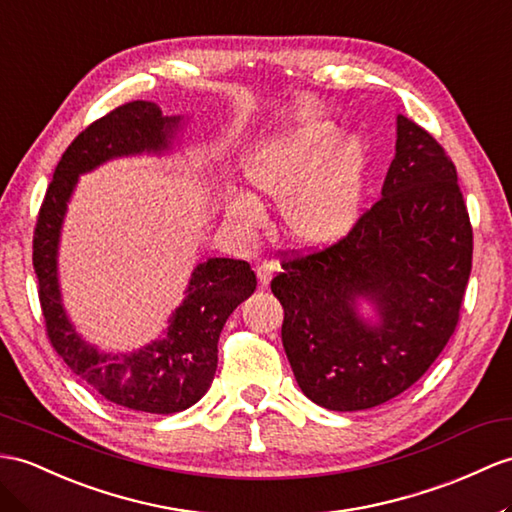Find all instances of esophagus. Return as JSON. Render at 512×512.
Here are the masks:
<instances>
[{"label":"esophagus","mask_w":512,"mask_h":512,"mask_svg":"<svg viewBox=\"0 0 512 512\" xmlns=\"http://www.w3.org/2000/svg\"><path fill=\"white\" fill-rule=\"evenodd\" d=\"M276 269H278V265L273 263V260H263V263L256 267V276H258L260 284L267 286L269 280L273 278V273H276Z\"/></svg>","instance_id":"34e87169"}]
</instances>
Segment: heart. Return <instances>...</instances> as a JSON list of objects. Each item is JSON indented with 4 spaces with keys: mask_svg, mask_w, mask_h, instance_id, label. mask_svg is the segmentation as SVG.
Returning <instances> with one entry per match:
<instances>
[{
    "mask_svg": "<svg viewBox=\"0 0 512 512\" xmlns=\"http://www.w3.org/2000/svg\"><path fill=\"white\" fill-rule=\"evenodd\" d=\"M369 149L358 136L341 141L332 123H306L282 134L245 162V178L280 202L282 228L299 245L323 247L343 239L360 217ZM228 215L245 228L263 219L258 199L232 193Z\"/></svg>",
    "mask_w": 512,
    "mask_h": 512,
    "instance_id": "1",
    "label": "heart"
}]
</instances>
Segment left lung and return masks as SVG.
I'll return each mask as SVG.
<instances>
[{
  "instance_id": "left-lung-1",
  "label": "left lung",
  "mask_w": 512,
  "mask_h": 512,
  "mask_svg": "<svg viewBox=\"0 0 512 512\" xmlns=\"http://www.w3.org/2000/svg\"><path fill=\"white\" fill-rule=\"evenodd\" d=\"M473 230L452 158L397 115L382 197L336 243L286 254L271 291L299 389L328 410L393 400L430 369L458 326ZM363 296L379 321L357 315Z\"/></svg>"
}]
</instances>
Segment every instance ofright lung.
<instances>
[{"label": "right lung", "instance_id": "1", "mask_svg": "<svg viewBox=\"0 0 512 512\" xmlns=\"http://www.w3.org/2000/svg\"><path fill=\"white\" fill-rule=\"evenodd\" d=\"M180 117H162L154 102H128L93 121L65 149L49 182L34 228L32 265L47 339L67 367L104 400L171 415L199 402L217 371V343L232 310L254 293L256 276L245 260L208 258L193 271L184 302L158 341L132 354H102L82 341L62 308L58 241L67 202L80 173L119 156L169 149Z\"/></svg>", "mask_w": 512, "mask_h": 512}]
</instances>
